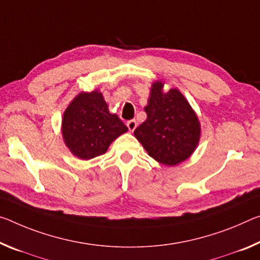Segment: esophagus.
Wrapping results in <instances>:
<instances>
[{"label":"esophagus","instance_id":"1","mask_svg":"<svg viewBox=\"0 0 260 260\" xmlns=\"http://www.w3.org/2000/svg\"><path fill=\"white\" fill-rule=\"evenodd\" d=\"M137 126H138V122H137V120H129V121H127V127H128V129H129V132H133L135 128H137Z\"/></svg>","mask_w":260,"mask_h":260}]
</instances>
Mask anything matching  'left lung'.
Here are the masks:
<instances>
[{"mask_svg": "<svg viewBox=\"0 0 260 260\" xmlns=\"http://www.w3.org/2000/svg\"><path fill=\"white\" fill-rule=\"evenodd\" d=\"M164 83H152L147 120L134 131L150 157L164 166H177L193 154L200 140V122L178 89L163 91Z\"/></svg>", "mask_w": 260, "mask_h": 260, "instance_id": "1", "label": "left lung"}]
</instances>
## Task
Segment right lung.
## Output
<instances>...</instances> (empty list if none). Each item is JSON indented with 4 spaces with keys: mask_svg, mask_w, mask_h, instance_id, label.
<instances>
[{
    "mask_svg": "<svg viewBox=\"0 0 260 260\" xmlns=\"http://www.w3.org/2000/svg\"><path fill=\"white\" fill-rule=\"evenodd\" d=\"M127 131L118 115L110 113L98 90L78 93L66 109L61 127L66 146L81 159L105 154L111 143Z\"/></svg>",
    "mask_w": 260,
    "mask_h": 260,
    "instance_id": "right-lung-1",
    "label": "right lung"
}]
</instances>
